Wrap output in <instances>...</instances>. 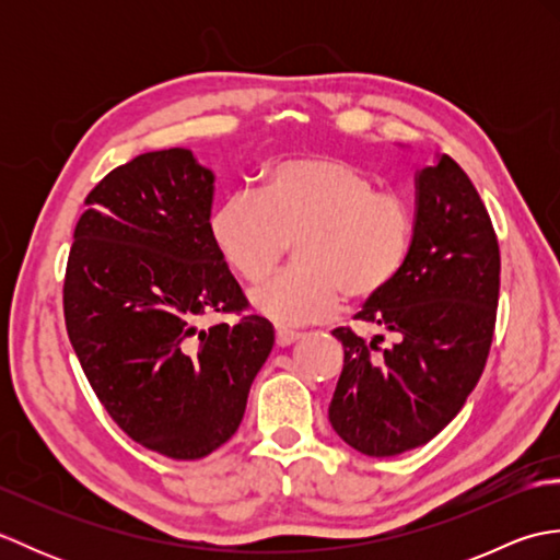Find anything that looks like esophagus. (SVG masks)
<instances>
[{"mask_svg": "<svg viewBox=\"0 0 560 560\" xmlns=\"http://www.w3.org/2000/svg\"><path fill=\"white\" fill-rule=\"evenodd\" d=\"M301 339L299 331H289V329H277V347H291V343H295Z\"/></svg>", "mask_w": 560, "mask_h": 560, "instance_id": "esophagus-1", "label": "esophagus"}]
</instances>
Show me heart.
Instances as JSON below:
<instances>
[{
    "mask_svg": "<svg viewBox=\"0 0 560 560\" xmlns=\"http://www.w3.org/2000/svg\"><path fill=\"white\" fill-rule=\"evenodd\" d=\"M207 229L245 283L265 281L295 245L299 265L249 293L259 315L291 327L327 319L343 295L351 303L380 299L411 257L416 211L361 165L313 153L271 163L257 195L223 197Z\"/></svg>",
    "mask_w": 560,
    "mask_h": 560,
    "instance_id": "1",
    "label": "heart"
}]
</instances>
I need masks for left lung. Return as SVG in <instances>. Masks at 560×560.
Wrapping results in <instances>:
<instances>
[{
  "mask_svg": "<svg viewBox=\"0 0 560 560\" xmlns=\"http://www.w3.org/2000/svg\"><path fill=\"white\" fill-rule=\"evenodd\" d=\"M501 249L483 201L447 153L416 177V241L401 277L353 319L395 335L380 349L337 327L343 371L329 404L337 435L368 457L425 445L455 419L489 359Z\"/></svg>",
  "mask_w": 560,
  "mask_h": 560,
  "instance_id": "obj_1",
  "label": "left lung"
}]
</instances>
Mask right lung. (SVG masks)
Masks as SVG:
<instances>
[{"mask_svg":"<svg viewBox=\"0 0 560 560\" xmlns=\"http://www.w3.org/2000/svg\"><path fill=\"white\" fill-rule=\"evenodd\" d=\"M213 173L149 151L91 189L65 273V323L96 397L159 455L199 459L237 431L273 347L209 237ZM235 314L199 330L201 314Z\"/></svg>","mask_w":560,"mask_h":560,"instance_id":"1","label":"right lung"}]
</instances>
